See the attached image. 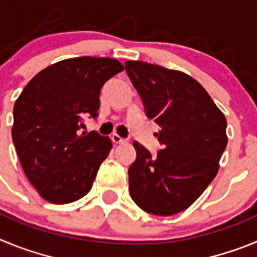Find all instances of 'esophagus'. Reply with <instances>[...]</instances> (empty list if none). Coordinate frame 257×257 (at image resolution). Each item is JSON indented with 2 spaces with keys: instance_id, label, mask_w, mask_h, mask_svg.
Instances as JSON below:
<instances>
[{
  "instance_id": "obj_1",
  "label": "esophagus",
  "mask_w": 257,
  "mask_h": 257,
  "mask_svg": "<svg viewBox=\"0 0 257 257\" xmlns=\"http://www.w3.org/2000/svg\"><path fill=\"white\" fill-rule=\"evenodd\" d=\"M110 139H112V142L114 143V144H122V143H126V139L121 138V136L117 135V134H113V135L110 136Z\"/></svg>"
}]
</instances>
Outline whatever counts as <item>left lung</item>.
I'll return each mask as SVG.
<instances>
[{
    "label": "left lung",
    "instance_id": "obj_1",
    "mask_svg": "<svg viewBox=\"0 0 257 257\" xmlns=\"http://www.w3.org/2000/svg\"><path fill=\"white\" fill-rule=\"evenodd\" d=\"M124 68L147 117L161 127L157 136L163 145L153 157L134 142L128 190L142 210L170 216L189 207L216 176L228 144L225 115L201 83L183 72L134 60Z\"/></svg>",
    "mask_w": 257,
    "mask_h": 257
}]
</instances>
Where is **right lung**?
Here are the masks:
<instances>
[{"label":"right lung","instance_id":"obj_1","mask_svg":"<svg viewBox=\"0 0 257 257\" xmlns=\"http://www.w3.org/2000/svg\"><path fill=\"white\" fill-rule=\"evenodd\" d=\"M122 70L110 58L61 60L36 74L15 101L14 145L27 178L46 201L70 203L91 189L112 142L79 130L83 117H97L101 87Z\"/></svg>","mask_w":257,"mask_h":257}]
</instances>
